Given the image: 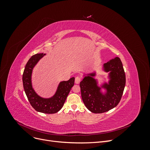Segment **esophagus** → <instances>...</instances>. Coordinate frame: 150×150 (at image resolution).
<instances>
[{
  "label": "esophagus",
  "instance_id": "obj_1",
  "mask_svg": "<svg viewBox=\"0 0 150 150\" xmlns=\"http://www.w3.org/2000/svg\"><path fill=\"white\" fill-rule=\"evenodd\" d=\"M80 81H81V78H79V76L76 77V78H75V83L76 84H79L80 83Z\"/></svg>",
  "mask_w": 150,
  "mask_h": 150
}]
</instances>
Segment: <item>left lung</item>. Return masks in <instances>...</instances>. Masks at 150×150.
<instances>
[{
	"mask_svg": "<svg viewBox=\"0 0 150 150\" xmlns=\"http://www.w3.org/2000/svg\"><path fill=\"white\" fill-rule=\"evenodd\" d=\"M103 70L109 72L108 83L101 87L94 78L96 72L84 76L80 83L81 97L86 107L94 113H103L116 107L120 103L126 84L125 72L120 59L116 57L103 65ZM101 88L107 92L103 94Z\"/></svg>",
	"mask_w": 150,
	"mask_h": 150,
	"instance_id": "1",
	"label": "left lung"
}]
</instances>
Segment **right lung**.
<instances>
[{"instance_id":"right-lung-1","label":"right lung","mask_w":150,"mask_h":150,"mask_svg":"<svg viewBox=\"0 0 150 150\" xmlns=\"http://www.w3.org/2000/svg\"><path fill=\"white\" fill-rule=\"evenodd\" d=\"M46 54H36L32 56L27 62L22 75V81L25 93L28 100L35 110L38 112L53 114L62 108L71 89L74 84V78L67 81H62L59 84L55 94L51 98H43L39 96L33 88L31 81L33 68Z\"/></svg>"}]
</instances>
